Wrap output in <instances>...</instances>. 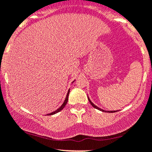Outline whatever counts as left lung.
Here are the masks:
<instances>
[{
	"mask_svg": "<svg viewBox=\"0 0 152 152\" xmlns=\"http://www.w3.org/2000/svg\"><path fill=\"white\" fill-rule=\"evenodd\" d=\"M88 100H89L90 103H91V105L93 106V107H95L96 109H98V110H101V111H103V112H107H107H108V113H113V112H117V111H118V110H103V109L99 108V107H97L96 105H95V104H94V103H93L91 101V99H90L89 97H88Z\"/></svg>",
	"mask_w": 152,
	"mask_h": 152,
	"instance_id": "obj_1",
	"label": "left lung"
}]
</instances>
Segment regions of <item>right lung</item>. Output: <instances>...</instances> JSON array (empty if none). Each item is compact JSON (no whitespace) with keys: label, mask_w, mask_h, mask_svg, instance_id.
Listing matches in <instances>:
<instances>
[{"label":"right lung","mask_w":152,"mask_h":152,"mask_svg":"<svg viewBox=\"0 0 152 152\" xmlns=\"http://www.w3.org/2000/svg\"><path fill=\"white\" fill-rule=\"evenodd\" d=\"M75 82V80L73 81V82ZM73 82H72V83H73ZM69 94H70V89L68 90V92H67V96H66V97H65V99H64V102H63V104H61V105L60 106V107H58V109H56V110H54V111L51 112V113H48V114H47V115H53V114H55V113H58V112L61 111V110H62V109L64 108V107H65L66 104H67V101H68V96H69Z\"/></svg>","instance_id":"obj_1"}]
</instances>
